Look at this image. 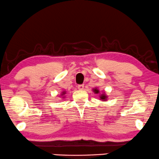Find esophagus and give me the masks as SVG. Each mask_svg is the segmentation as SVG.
<instances>
[{
	"mask_svg": "<svg viewBox=\"0 0 159 159\" xmlns=\"http://www.w3.org/2000/svg\"><path fill=\"white\" fill-rule=\"evenodd\" d=\"M78 89H79V90H83V89H84V85H78Z\"/></svg>",
	"mask_w": 159,
	"mask_h": 159,
	"instance_id": "34e87169",
	"label": "esophagus"
}]
</instances>
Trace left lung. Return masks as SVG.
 <instances>
[{
    "label": "left lung",
    "mask_w": 159,
    "mask_h": 159,
    "mask_svg": "<svg viewBox=\"0 0 159 159\" xmlns=\"http://www.w3.org/2000/svg\"><path fill=\"white\" fill-rule=\"evenodd\" d=\"M93 91H94V92L95 93V94H99V93H100V91L97 89H93ZM107 98H108L107 95H106L104 92L102 93V94H100V100H102V101H106V100H107Z\"/></svg>",
    "instance_id": "obj_1"
}]
</instances>
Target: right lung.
Wrapping results in <instances>:
<instances>
[{
    "label": "right lung",
    "mask_w": 159,
    "mask_h": 159,
    "mask_svg": "<svg viewBox=\"0 0 159 159\" xmlns=\"http://www.w3.org/2000/svg\"><path fill=\"white\" fill-rule=\"evenodd\" d=\"M65 94H66V92H65V91H63V92L61 94V96H64V95H65ZM62 98H64V97H63Z\"/></svg>",
    "instance_id": "add662e5"
}]
</instances>
